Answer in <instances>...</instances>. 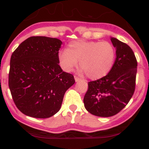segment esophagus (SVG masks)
<instances>
[{
	"label": "esophagus",
	"mask_w": 149,
	"mask_h": 149,
	"mask_svg": "<svg viewBox=\"0 0 149 149\" xmlns=\"http://www.w3.org/2000/svg\"><path fill=\"white\" fill-rule=\"evenodd\" d=\"M74 78H75V80H76V82H78V81H80V80H81V78H78V76H74Z\"/></svg>",
	"instance_id": "1"
}]
</instances>
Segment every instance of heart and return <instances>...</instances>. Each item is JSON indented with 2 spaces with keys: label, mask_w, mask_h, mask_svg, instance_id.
Masks as SVG:
<instances>
[{
  "label": "heart",
  "mask_w": 149,
  "mask_h": 149,
  "mask_svg": "<svg viewBox=\"0 0 149 149\" xmlns=\"http://www.w3.org/2000/svg\"><path fill=\"white\" fill-rule=\"evenodd\" d=\"M116 57L115 47L108 41L70 42L67 49L58 53V61L66 72L74 69L80 60L81 71L91 79H100L110 72Z\"/></svg>",
  "instance_id": "heart-1"
}]
</instances>
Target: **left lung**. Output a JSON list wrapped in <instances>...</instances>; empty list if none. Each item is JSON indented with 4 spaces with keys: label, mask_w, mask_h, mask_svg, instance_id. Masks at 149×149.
Masks as SVG:
<instances>
[{
    "label": "left lung",
    "mask_w": 149,
    "mask_h": 149,
    "mask_svg": "<svg viewBox=\"0 0 149 149\" xmlns=\"http://www.w3.org/2000/svg\"><path fill=\"white\" fill-rule=\"evenodd\" d=\"M116 49L113 66L106 76L88 83L83 102L89 113L111 117L125 108L135 90L137 61L130 46L111 37Z\"/></svg>",
    "instance_id": "1"
}]
</instances>
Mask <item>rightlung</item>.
Listing matches in <instances>:
<instances>
[{
	"label": "right lung",
	"mask_w": 149,
	"mask_h": 149,
	"mask_svg": "<svg viewBox=\"0 0 149 149\" xmlns=\"http://www.w3.org/2000/svg\"><path fill=\"white\" fill-rule=\"evenodd\" d=\"M57 38L32 36L22 42L10 59L9 88L15 105L25 115L47 118L61 109L64 94L75 83L62 71Z\"/></svg>",
	"instance_id": "right-lung-1"
}]
</instances>
